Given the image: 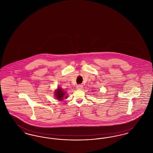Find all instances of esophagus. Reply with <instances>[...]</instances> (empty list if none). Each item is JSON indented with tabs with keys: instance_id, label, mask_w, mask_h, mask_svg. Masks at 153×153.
I'll return each mask as SVG.
<instances>
[{
	"instance_id": "esophagus-1",
	"label": "esophagus",
	"mask_w": 153,
	"mask_h": 153,
	"mask_svg": "<svg viewBox=\"0 0 153 153\" xmlns=\"http://www.w3.org/2000/svg\"><path fill=\"white\" fill-rule=\"evenodd\" d=\"M82 88H83V85L81 84L77 85V89H82Z\"/></svg>"
}]
</instances>
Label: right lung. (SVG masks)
<instances>
[{"label":"right lung","mask_w":153,"mask_h":153,"mask_svg":"<svg viewBox=\"0 0 153 153\" xmlns=\"http://www.w3.org/2000/svg\"><path fill=\"white\" fill-rule=\"evenodd\" d=\"M66 92H64L61 88H58L57 91H55V96L59 100H62L64 99V97H67L65 96Z\"/></svg>","instance_id":"obj_1"}]
</instances>
